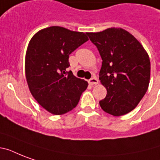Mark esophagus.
I'll use <instances>...</instances> for the list:
<instances>
[{
  "label": "esophagus",
  "instance_id": "1",
  "mask_svg": "<svg viewBox=\"0 0 160 160\" xmlns=\"http://www.w3.org/2000/svg\"><path fill=\"white\" fill-rule=\"evenodd\" d=\"M89 83H90V85H97L98 83H99V80H98V79L96 77H93L89 80Z\"/></svg>",
  "mask_w": 160,
  "mask_h": 160
}]
</instances>
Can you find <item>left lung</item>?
Returning <instances> with one entry per match:
<instances>
[{"instance_id":"obj_1","label":"left lung","mask_w":160,"mask_h":160,"mask_svg":"<svg viewBox=\"0 0 160 160\" xmlns=\"http://www.w3.org/2000/svg\"><path fill=\"white\" fill-rule=\"evenodd\" d=\"M102 59L100 80L107 90L100 105L105 112L120 116L132 111L145 95L150 80V60L133 35L111 27L87 32Z\"/></svg>"}]
</instances>
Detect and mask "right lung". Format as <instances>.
I'll return each mask as SVG.
<instances>
[{
  "mask_svg": "<svg viewBox=\"0 0 160 160\" xmlns=\"http://www.w3.org/2000/svg\"><path fill=\"white\" fill-rule=\"evenodd\" d=\"M89 39L84 32L60 26L42 29L29 42L25 70L29 90L35 100L51 114L73 109L88 86L71 71L69 55Z\"/></svg>",
  "mask_w": 160,
  "mask_h": 160,
  "instance_id": "right-lung-1",
  "label": "right lung"
}]
</instances>
